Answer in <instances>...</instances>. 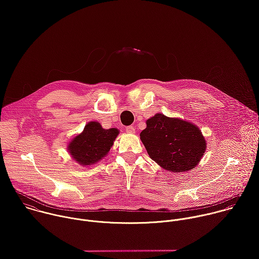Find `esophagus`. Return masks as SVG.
<instances>
[{
	"label": "esophagus",
	"mask_w": 259,
	"mask_h": 259,
	"mask_svg": "<svg viewBox=\"0 0 259 259\" xmlns=\"http://www.w3.org/2000/svg\"><path fill=\"white\" fill-rule=\"evenodd\" d=\"M125 129H126V132L128 133H135V128L133 126H127Z\"/></svg>",
	"instance_id": "34e87169"
}]
</instances>
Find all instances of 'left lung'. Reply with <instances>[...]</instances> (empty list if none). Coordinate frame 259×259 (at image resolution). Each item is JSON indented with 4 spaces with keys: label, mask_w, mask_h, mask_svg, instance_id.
I'll use <instances>...</instances> for the list:
<instances>
[{
    "label": "left lung",
    "mask_w": 259,
    "mask_h": 259,
    "mask_svg": "<svg viewBox=\"0 0 259 259\" xmlns=\"http://www.w3.org/2000/svg\"><path fill=\"white\" fill-rule=\"evenodd\" d=\"M140 139L152 160L175 173L193 169L206 150L205 138L197 126L162 114L146 121Z\"/></svg>",
    "instance_id": "obj_1"
}]
</instances>
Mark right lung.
<instances>
[{
	"mask_svg": "<svg viewBox=\"0 0 259 259\" xmlns=\"http://www.w3.org/2000/svg\"><path fill=\"white\" fill-rule=\"evenodd\" d=\"M118 134L116 128L103 129L99 123L90 122L69 143V154L83 166L94 164L109 152Z\"/></svg>",
	"mask_w": 259,
	"mask_h": 259,
	"instance_id": "right-lung-1",
	"label": "right lung"
}]
</instances>
